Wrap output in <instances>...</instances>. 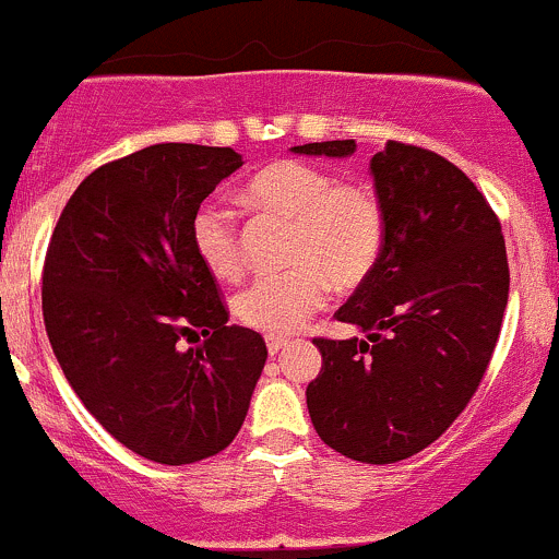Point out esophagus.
<instances>
[{
    "label": "esophagus",
    "instance_id": "34e87169",
    "mask_svg": "<svg viewBox=\"0 0 559 559\" xmlns=\"http://www.w3.org/2000/svg\"><path fill=\"white\" fill-rule=\"evenodd\" d=\"M286 348V341H281V337H267V352L270 357H275V354H281Z\"/></svg>",
    "mask_w": 559,
    "mask_h": 559
}]
</instances>
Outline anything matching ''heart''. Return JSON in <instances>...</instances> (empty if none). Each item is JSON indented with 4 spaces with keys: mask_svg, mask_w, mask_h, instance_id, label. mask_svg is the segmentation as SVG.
Instances as JSON below:
<instances>
[{
    "mask_svg": "<svg viewBox=\"0 0 559 559\" xmlns=\"http://www.w3.org/2000/svg\"><path fill=\"white\" fill-rule=\"evenodd\" d=\"M248 200L295 222L284 273L259 275L235 297V313L251 330L289 337L306 326L330 295L362 284L376 267L386 238V216L376 191L341 183L337 175L306 162H278L248 183ZM197 259L218 281L243 273L238 218L222 202H205L191 218Z\"/></svg>",
    "mask_w": 559,
    "mask_h": 559,
    "instance_id": "b5f03b06",
    "label": "heart"
}]
</instances>
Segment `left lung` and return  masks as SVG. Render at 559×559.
Segmentation results:
<instances>
[{
  "instance_id": "obj_1",
  "label": "left lung",
  "mask_w": 559,
  "mask_h": 559,
  "mask_svg": "<svg viewBox=\"0 0 559 559\" xmlns=\"http://www.w3.org/2000/svg\"><path fill=\"white\" fill-rule=\"evenodd\" d=\"M292 151L343 159L357 143ZM370 175L384 248L335 313L368 335L316 337L321 373L306 400L326 447L389 465L438 441L481 384L509 302V259L492 207L443 156L389 140Z\"/></svg>"
}]
</instances>
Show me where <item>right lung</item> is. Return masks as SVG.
<instances>
[{
	"label": "right lung",
	"mask_w": 559,
	"mask_h": 559,
	"mask_svg": "<svg viewBox=\"0 0 559 559\" xmlns=\"http://www.w3.org/2000/svg\"><path fill=\"white\" fill-rule=\"evenodd\" d=\"M240 167L233 148L191 143L110 162L70 197L45 257L43 319L67 381L118 443L159 465L224 452L267 359L259 332L227 324L191 246L197 207Z\"/></svg>",
	"instance_id": "obj_1"
}]
</instances>
